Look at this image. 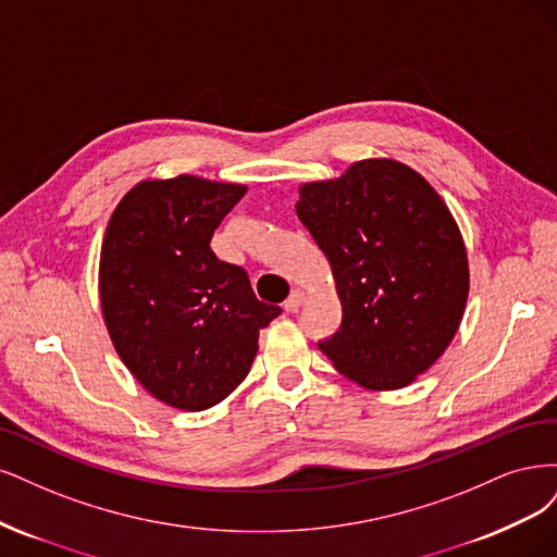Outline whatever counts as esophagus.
<instances>
[{
	"label": "esophagus",
	"instance_id": "esophagus-1",
	"mask_svg": "<svg viewBox=\"0 0 557 557\" xmlns=\"http://www.w3.org/2000/svg\"><path fill=\"white\" fill-rule=\"evenodd\" d=\"M302 300H305V294H302L300 289H294V292L289 294V298L284 300V310H286V312H298Z\"/></svg>",
	"mask_w": 557,
	"mask_h": 557
}]
</instances>
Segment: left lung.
<instances>
[{"mask_svg":"<svg viewBox=\"0 0 557 557\" xmlns=\"http://www.w3.org/2000/svg\"><path fill=\"white\" fill-rule=\"evenodd\" d=\"M298 220L326 255L343 324L321 339L358 386L403 388L451 343L470 292L468 252L440 194L393 159L300 187Z\"/></svg>","mask_w":557,"mask_h":557,"instance_id":"1","label":"left lung"}]
</instances>
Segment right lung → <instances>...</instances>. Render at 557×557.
Listing matches in <instances>:
<instances>
[{"label": "right lung", "instance_id": "obj_1", "mask_svg": "<svg viewBox=\"0 0 557 557\" xmlns=\"http://www.w3.org/2000/svg\"><path fill=\"white\" fill-rule=\"evenodd\" d=\"M247 187L196 175L143 181L111 214L99 263L106 329L122 363L161 403L201 411L252 368L259 331L282 312L257 300L212 233Z\"/></svg>", "mask_w": 557, "mask_h": 557}]
</instances>
